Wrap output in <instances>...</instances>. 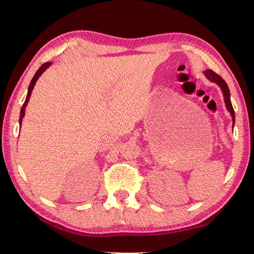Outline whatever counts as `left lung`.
I'll return each instance as SVG.
<instances>
[{
  "label": "left lung",
  "instance_id": "8db88e82",
  "mask_svg": "<svg viewBox=\"0 0 254 254\" xmlns=\"http://www.w3.org/2000/svg\"><path fill=\"white\" fill-rule=\"evenodd\" d=\"M203 74L205 75V77L209 79L212 82H215L217 84V86L221 89L222 91V94H224V98H225V104H226V108L228 109V111L230 112L232 117V122H233V125L235 123V112L233 110V107L231 104V98H230V90L228 88V84L227 82L222 79L218 74H216L215 72H213L212 70H205L203 72Z\"/></svg>",
  "mask_w": 254,
  "mask_h": 254
}]
</instances>
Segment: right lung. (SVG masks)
Here are the masks:
<instances>
[{
	"label": "right lung",
	"mask_w": 254,
	"mask_h": 254,
	"mask_svg": "<svg viewBox=\"0 0 254 254\" xmlns=\"http://www.w3.org/2000/svg\"><path fill=\"white\" fill-rule=\"evenodd\" d=\"M51 65H52V63H45L44 64H42V65L39 67V70H38V71L36 72V74L34 75V77H33L32 81H30L29 87H28V91H27V95H26V98H25V102H24V104H23L22 108H21V112H20V119H19V124H20V126L22 125V120H23V118H24V115H25V108H26V106H27V103L29 102V98H30V95H32V92H33L34 86L36 84V81H37L38 78H39L40 76L43 74V72H44L45 70H47L48 67H50Z\"/></svg>",
	"instance_id": "add662e5"
}]
</instances>
